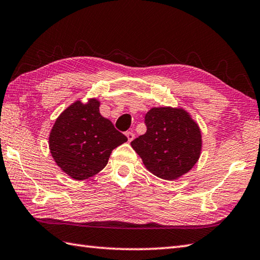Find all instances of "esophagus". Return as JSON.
<instances>
[{
  "instance_id": "1",
  "label": "esophagus",
  "mask_w": 260,
  "mask_h": 260,
  "mask_svg": "<svg viewBox=\"0 0 260 260\" xmlns=\"http://www.w3.org/2000/svg\"><path fill=\"white\" fill-rule=\"evenodd\" d=\"M126 136H127V140H128V142H131L134 140L135 134L133 133V131H128V132H126Z\"/></svg>"
}]
</instances>
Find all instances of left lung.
I'll return each mask as SVG.
<instances>
[{
    "label": "left lung",
    "mask_w": 260,
    "mask_h": 260,
    "mask_svg": "<svg viewBox=\"0 0 260 260\" xmlns=\"http://www.w3.org/2000/svg\"><path fill=\"white\" fill-rule=\"evenodd\" d=\"M146 133L131 142L147 170L166 180L185 175L202 150L200 127L184 109L152 108L145 115Z\"/></svg>",
    "instance_id": "obj_1"
}]
</instances>
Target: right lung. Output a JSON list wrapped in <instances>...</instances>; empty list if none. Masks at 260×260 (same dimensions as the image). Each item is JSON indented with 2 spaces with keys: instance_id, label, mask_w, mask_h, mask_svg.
Returning <instances> with one entry per match:
<instances>
[{
  "instance_id": "1",
  "label": "right lung",
  "mask_w": 260,
  "mask_h": 260,
  "mask_svg": "<svg viewBox=\"0 0 260 260\" xmlns=\"http://www.w3.org/2000/svg\"><path fill=\"white\" fill-rule=\"evenodd\" d=\"M99 101H76L56 119L49 149L57 166L75 180L98 174L108 164L114 149L127 137L99 113Z\"/></svg>"
}]
</instances>
